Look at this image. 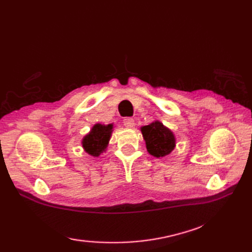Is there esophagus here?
I'll return each mask as SVG.
<instances>
[{
  "label": "esophagus",
  "mask_w": 252,
  "mask_h": 252,
  "mask_svg": "<svg viewBox=\"0 0 252 252\" xmlns=\"http://www.w3.org/2000/svg\"><path fill=\"white\" fill-rule=\"evenodd\" d=\"M123 123L125 125V127L127 128H132L134 126V120L132 118H125Z\"/></svg>",
  "instance_id": "obj_1"
}]
</instances>
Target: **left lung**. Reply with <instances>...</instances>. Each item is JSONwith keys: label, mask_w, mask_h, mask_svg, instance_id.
<instances>
[{"label": "left lung", "mask_w": 252, "mask_h": 252, "mask_svg": "<svg viewBox=\"0 0 252 252\" xmlns=\"http://www.w3.org/2000/svg\"><path fill=\"white\" fill-rule=\"evenodd\" d=\"M141 132L149 155L158 158L170 155L177 145L172 130L158 120L149 125L142 126Z\"/></svg>", "instance_id": "obj_1"}]
</instances>
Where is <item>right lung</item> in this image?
<instances>
[{"label":"right lung","mask_w":252,"mask_h":252,"mask_svg":"<svg viewBox=\"0 0 252 252\" xmlns=\"http://www.w3.org/2000/svg\"><path fill=\"white\" fill-rule=\"evenodd\" d=\"M112 131L113 124H94L82 139L81 143L84 151L94 158L100 157L107 149Z\"/></svg>","instance_id":"right-lung-1"}]
</instances>
